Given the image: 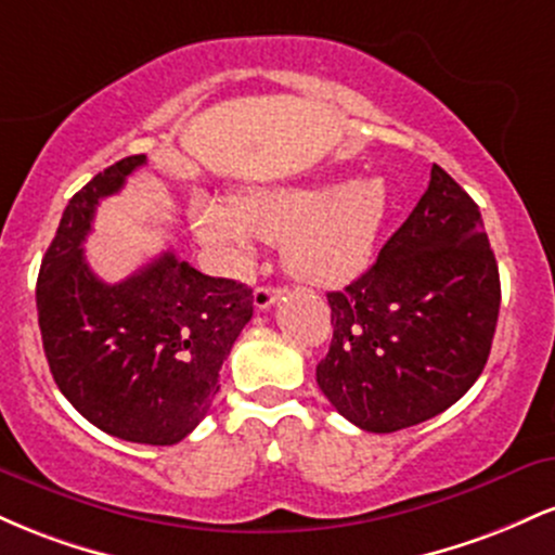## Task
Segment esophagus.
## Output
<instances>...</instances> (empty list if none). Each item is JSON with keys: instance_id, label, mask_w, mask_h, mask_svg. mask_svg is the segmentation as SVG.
<instances>
[{"instance_id": "1", "label": "esophagus", "mask_w": 555, "mask_h": 555, "mask_svg": "<svg viewBox=\"0 0 555 555\" xmlns=\"http://www.w3.org/2000/svg\"><path fill=\"white\" fill-rule=\"evenodd\" d=\"M279 295H282V289H273V286H258V289L253 292V305H256V310H269L279 299Z\"/></svg>"}]
</instances>
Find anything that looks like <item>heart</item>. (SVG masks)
Masks as SVG:
<instances>
[{
	"label": "heart",
	"mask_w": 555,
	"mask_h": 555,
	"mask_svg": "<svg viewBox=\"0 0 555 555\" xmlns=\"http://www.w3.org/2000/svg\"><path fill=\"white\" fill-rule=\"evenodd\" d=\"M388 216V190L378 177L352 182L258 188L221 203L197 195L190 224L201 245L232 271L256 258V234L284 242V266L299 282L341 286L367 269Z\"/></svg>",
	"instance_id": "obj_1"
}]
</instances>
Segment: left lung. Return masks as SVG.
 <instances>
[{
    "label": "left lung",
    "mask_w": 555,
    "mask_h": 555,
    "mask_svg": "<svg viewBox=\"0 0 555 555\" xmlns=\"http://www.w3.org/2000/svg\"><path fill=\"white\" fill-rule=\"evenodd\" d=\"M315 380L341 417L393 433L441 415L486 367L501 308L480 208L433 164L430 182L375 263L328 292Z\"/></svg>",
    "instance_id": "left-lung-1"
}]
</instances>
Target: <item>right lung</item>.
<instances>
[{"label": "right lung", "instance_id": "obj_1", "mask_svg": "<svg viewBox=\"0 0 555 555\" xmlns=\"http://www.w3.org/2000/svg\"><path fill=\"white\" fill-rule=\"evenodd\" d=\"M143 164V154L127 156L69 197L38 271V326L54 384L88 423L122 441L171 446L206 417L253 318V289L171 250L125 282L95 276L82 256L95 206Z\"/></svg>", "mask_w": 555, "mask_h": 555}]
</instances>
